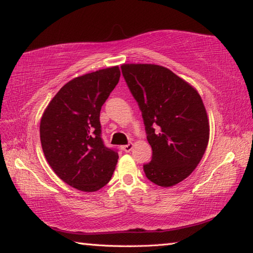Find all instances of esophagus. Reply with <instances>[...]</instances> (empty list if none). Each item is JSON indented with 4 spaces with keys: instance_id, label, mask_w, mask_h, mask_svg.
<instances>
[{
    "instance_id": "34e87169",
    "label": "esophagus",
    "mask_w": 253,
    "mask_h": 253,
    "mask_svg": "<svg viewBox=\"0 0 253 253\" xmlns=\"http://www.w3.org/2000/svg\"><path fill=\"white\" fill-rule=\"evenodd\" d=\"M132 149H133V144H132V143L126 144V146H122V150L126 151V152H130Z\"/></svg>"
}]
</instances>
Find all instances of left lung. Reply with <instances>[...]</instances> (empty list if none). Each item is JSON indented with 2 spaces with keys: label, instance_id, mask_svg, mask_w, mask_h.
Masks as SVG:
<instances>
[{
  "label": "left lung",
  "instance_id": "left-lung-1",
  "mask_svg": "<svg viewBox=\"0 0 253 253\" xmlns=\"http://www.w3.org/2000/svg\"><path fill=\"white\" fill-rule=\"evenodd\" d=\"M124 80L141 111L152 149L147 178L170 187L187 178L205 154L210 123L197 90L171 70L152 64H124Z\"/></svg>",
  "mask_w": 253,
  "mask_h": 253
}]
</instances>
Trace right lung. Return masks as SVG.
<instances>
[{
	"label": "right lung",
	"mask_w": 253,
	"mask_h": 253,
	"mask_svg": "<svg viewBox=\"0 0 253 253\" xmlns=\"http://www.w3.org/2000/svg\"><path fill=\"white\" fill-rule=\"evenodd\" d=\"M120 75L114 66L74 78L41 118L40 141L48 164L61 180L83 192L104 187L118 164V151L102 140L99 113Z\"/></svg>",
	"instance_id": "right-lung-1"
}]
</instances>
